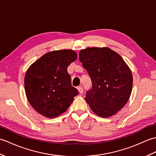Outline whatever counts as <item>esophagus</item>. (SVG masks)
<instances>
[{
    "instance_id": "34e87169",
    "label": "esophagus",
    "mask_w": 156,
    "mask_h": 156,
    "mask_svg": "<svg viewBox=\"0 0 156 156\" xmlns=\"http://www.w3.org/2000/svg\"><path fill=\"white\" fill-rule=\"evenodd\" d=\"M78 91L80 94H82L83 93V88H82L81 87H79L78 88Z\"/></svg>"
}]
</instances>
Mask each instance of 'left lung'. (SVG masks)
Segmentation results:
<instances>
[{
	"label": "left lung",
	"mask_w": 156,
	"mask_h": 156,
	"mask_svg": "<svg viewBox=\"0 0 156 156\" xmlns=\"http://www.w3.org/2000/svg\"><path fill=\"white\" fill-rule=\"evenodd\" d=\"M80 60L91 78L92 88L85 100L98 117L117 113L130 97L133 75L118 53L111 49L87 48L79 52Z\"/></svg>",
	"instance_id": "8db88e82"
}]
</instances>
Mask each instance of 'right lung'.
Segmentation results:
<instances>
[{
  "label": "right lung",
  "mask_w": 156,
  "mask_h": 156,
  "mask_svg": "<svg viewBox=\"0 0 156 156\" xmlns=\"http://www.w3.org/2000/svg\"><path fill=\"white\" fill-rule=\"evenodd\" d=\"M77 59L72 49L49 51L29 66L25 76V91L31 107L48 118L66 112L78 95L72 87L68 66Z\"/></svg>",
  "instance_id": "add662e5"
}]
</instances>
